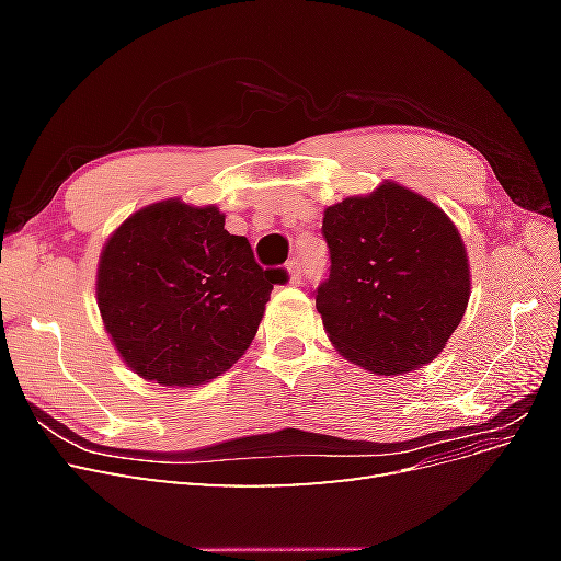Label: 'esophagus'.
<instances>
[{"label": "esophagus", "instance_id": "obj_1", "mask_svg": "<svg viewBox=\"0 0 561 561\" xmlns=\"http://www.w3.org/2000/svg\"><path fill=\"white\" fill-rule=\"evenodd\" d=\"M287 271H290V280H293V283H299V280H301V274H304L301 260H299V257H295V260L287 262Z\"/></svg>", "mask_w": 561, "mask_h": 561}]
</instances>
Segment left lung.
I'll use <instances>...</instances> for the list:
<instances>
[{"instance_id":"1","label":"left lung","mask_w":561,"mask_h":561,"mask_svg":"<svg viewBox=\"0 0 561 561\" xmlns=\"http://www.w3.org/2000/svg\"><path fill=\"white\" fill-rule=\"evenodd\" d=\"M330 274L316 309L330 342L375 375L431 363L470 297L466 248L435 203L400 184L351 196L322 217Z\"/></svg>"}]
</instances>
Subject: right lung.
Masks as SVG:
<instances>
[{
    "label": "right lung",
    "instance_id": "obj_1",
    "mask_svg": "<svg viewBox=\"0 0 561 561\" xmlns=\"http://www.w3.org/2000/svg\"><path fill=\"white\" fill-rule=\"evenodd\" d=\"M285 268H262L215 206L163 201L130 215L98 268V307L142 379L198 386L241 358Z\"/></svg>",
    "mask_w": 561,
    "mask_h": 561
}]
</instances>
